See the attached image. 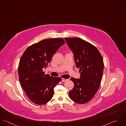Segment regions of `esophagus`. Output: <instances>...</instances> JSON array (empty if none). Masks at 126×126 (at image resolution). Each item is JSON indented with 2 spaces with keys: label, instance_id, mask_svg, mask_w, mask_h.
I'll return each mask as SVG.
<instances>
[{
  "label": "esophagus",
  "instance_id": "esophagus-1",
  "mask_svg": "<svg viewBox=\"0 0 126 126\" xmlns=\"http://www.w3.org/2000/svg\"><path fill=\"white\" fill-rule=\"evenodd\" d=\"M68 79H65V78H62V81L63 82H66L67 81H68Z\"/></svg>",
  "mask_w": 126,
  "mask_h": 126
}]
</instances>
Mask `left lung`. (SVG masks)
I'll use <instances>...</instances> for the list:
<instances>
[{
    "mask_svg": "<svg viewBox=\"0 0 126 126\" xmlns=\"http://www.w3.org/2000/svg\"><path fill=\"white\" fill-rule=\"evenodd\" d=\"M65 40L74 53L81 73L80 79L71 78L75 86L69 96L76 103L85 104L94 97L100 87L104 70L103 57L96 47L85 40L78 37Z\"/></svg>",
    "mask_w": 126,
    "mask_h": 126,
    "instance_id": "obj_1",
    "label": "left lung"
}]
</instances>
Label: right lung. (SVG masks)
Segmentation results:
<instances>
[{
    "mask_svg": "<svg viewBox=\"0 0 126 126\" xmlns=\"http://www.w3.org/2000/svg\"><path fill=\"white\" fill-rule=\"evenodd\" d=\"M65 43L62 38L41 40L29 46L19 61L18 72L21 87L29 99L37 105H43L52 98L54 87L61 81L60 77L45 74L53 55Z\"/></svg>",
    "mask_w": 126,
    "mask_h": 126,
    "instance_id": "add662e5",
    "label": "right lung"
}]
</instances>
